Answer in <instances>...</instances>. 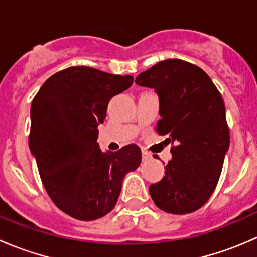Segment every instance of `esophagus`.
Wrapping results in <instances>:
<instances>
[{
    "label": "esophagus",
    "mask_w": 257,
    "mask_h": 257,
    "mask_svg": "<svg viewBox=\"0 0 257 257\" xmlns=\"http://www.w3.org/2000/svg\"><path fill=\"white\" fill-rule=\"evenodd\" d=\"M142 158H143V160H150L152 159V154H150V153H148V152H145V150H143V152H142Z\"/></svg>",
    "instance_id": "1"
}]
</instances>
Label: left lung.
I'll use <instances>...</instances> for the list:
<instances>
[{
    "instance_id": "8db88e82",
    "label": "left lung",
    "mask_w": 257,
    "mask_h": 257,
    "mask_svg": "<svg viewBox=\"0 0 257 257\" xmlns=\"http://www.w3.org/2000/svg\"><path fill=\"white\" fill-rule=\"evenodd\" d=\"M159 95L157 132L167 137L172 160L165 177L149 186L155 205L170 214L200 209L215 190L230 144L221 94L200 67L165 59L136 78Z\"/></svg>"
}]
</instances>
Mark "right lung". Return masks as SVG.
I'll list each match as a JSON object with an SVG mask.
<instances>
[{
	"label": "right lung",
	"instance_id": "right-lung-1",
	"mask_svg": "<svg viewBox=\"0 0 257 257\" xmlns=\"http://www.w3.org/2000/svg\"><path fill=\"white\" fill-rule=\"evenodd\" d=\"M132 84V76L69 67L49 77L33 98L31 153L49 198L74 219L89 221L112 211L125 174L141 164L138 145L104 153L97 143L108 103Z\"/></svg>",
	"mask_w": 257,
	"mask_h": 257
}]
</instances>
